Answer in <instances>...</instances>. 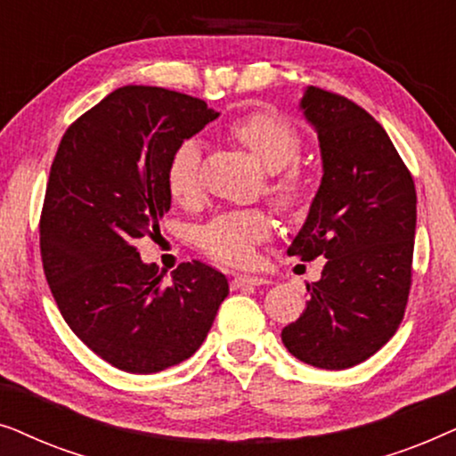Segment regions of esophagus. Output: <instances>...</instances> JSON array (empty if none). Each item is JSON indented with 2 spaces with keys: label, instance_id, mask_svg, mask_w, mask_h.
Returning a JSON list of instances; mask_svg holds the SVG:
<instances>
[{
  "label": "esophagus",
  "instance_id": "obj_1",
  "mask_svg": "<svg viewBox=\"0 0 456 456\" xmlns=\"http://www.w3.org/2000/svg\"><path fill=\"white\" fill-rule=\"evenodd\" d=\"M261 284H265V278H261V276H234L232 278V282H230V286H232V289L236 290V289H242V286H261Z\"/></svg>",
  "mask_w": 456,
  "mask_h": 456
}]
</instances>
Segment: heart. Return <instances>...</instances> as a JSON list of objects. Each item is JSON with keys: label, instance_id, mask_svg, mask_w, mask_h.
I'll use <instances>...</instances> for the list:
<instances>
[{"label": "heart", "instance_id": "heart-1", "mask_svg": "<svg viewBox=\"0 0 456 456\" xmlns=\"http://www.w3.org/2000/svg\"><path fill=\"white\" fill-rule=\"evenodd\" d=\"M228 133L242 142L267 170L278 172L295 164L301 155V133L273 111H251L236 118ZM166 186L174 201L195 203L201 197V142L184 139L170 153L166 164ZM270 195L280 209H301L307 184L297 170L286 172L270 184ZM272 217L264 209H236L216 216L197 232V245L205 255L226 265H248L259 242L272 236Z\"/></svg>", "mask_w": 456, "mask_h": 456}]
</instances>
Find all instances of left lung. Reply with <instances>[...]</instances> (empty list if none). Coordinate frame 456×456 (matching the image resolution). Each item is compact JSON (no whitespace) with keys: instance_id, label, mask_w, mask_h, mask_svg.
Here are the masks:
<instances>
[{"instance_id":"left-lung-1","label":"left lung","mask_w":456,"mask_h":456,"mask_svg":"<svg viewBox=\"0 0 456 456\" xmlns=\"http://www.w3.org/2000/svg\"><path fill=\"white\" fill-rule=\"evenodd\" d=\"M301 111L320 139L323 176L289 255L326 265L282 342L303 363L346 370L378 353L403 322L415 184L386 130L351 99L307 86Z\"/></svg>"}]
</instances>
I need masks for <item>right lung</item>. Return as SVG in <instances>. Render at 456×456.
Listing matches in <instances>:
<instances>
[{"mask_svg":"<svg viewBox=\"0 0 456 456\" xmlns=\"http://www.w3.org/2000/svg\"><path fill=\"white\" fill-rule=\"evenodd\" d=\"M217 116L203 99L128 85L72 122L53 158L39 222L47 284L72 332L122 371L183 363L228 297L216 267L186 261L166 282L134 247L170 209V153Z\"/></svg>","mask_w":456,"mask_h":456,"instance_id":"1","label":"right lung"}]
</instances>
